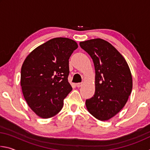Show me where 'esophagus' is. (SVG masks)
Returning <instances> with one entry per match:
<instances>
[{"instance_id":"esophagus-1","label":"esophagus","mask_w":150,"mask_h":150,"mask_svg":"<svg viewBox=\"0 0 150 150\" xmlns=\"http://www.w3.org/2000/svg\"><path fill=\"white\" fill-rule=\"evenodd\" d=\"M76 85H77V87H81V86L83 85V83H77V84H76Z\"/></svg>"}]
</instances>
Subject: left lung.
<instances>
[{"mask_svg": "<svg viewBox=\"0 0 150 150\" xmlns=\"http://www.w3.org/2000/svg\"><path fill=\"white\" fill-rule=\"evenodd\" d=\"M93 61L95 92L86 100L88 111L98 120H108L126 105L132 89V77L126 61L110 43L96 38L79 43Z\"/></svg>", "mask_w": 150, "mask_h": 150, "instance_id": "1", "label": "left lung"}]
</instances>
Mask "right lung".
Returning a JSON list of instances; mask_svg holds the SVG:
<instances>
[{
    "instance_id": "right-lung-1",
    "label": "right lung",
    "mask_w": 150,
    "mask_h": 150,
    "mask_svg": "<svg viewBox=\"0 0 150 150\" xmlns=\"http://www.w3.org/2000/svg\"><path fill=\"white\" fill-rule=\"evenodd\" d=\"M78 47L74 40L55 38L35 48L21 69L24 97L30 108L42 118L56 115L72 90L68 82L69 59Z\"/></svg>"
}]
</instances>
